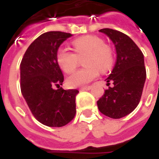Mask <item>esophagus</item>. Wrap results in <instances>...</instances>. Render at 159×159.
Returning <instances> with one entry per match:
<instances>
[{
    "mask_svg": "<svg viewBox=\"0 0 159 159\" xmlns=\"http://www.w3.org/2000/svg\"><path fill=\"white\" fill-rule=\"evenodd\" d=\"M92 89V88H91V87H84V88H81V89H80V90H90V89Z\"/></svg>",
    "mask_w": 159,
    "mask_h": 159,
    "instance_id": "1",
    "label": "esophagus"
}]
</instances>
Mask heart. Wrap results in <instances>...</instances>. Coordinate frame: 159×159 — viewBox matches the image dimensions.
<instances>
[{
    "label": "heart",
    "instance_id": "1",
    "mask_svg": "<svg viewBox=\"0 0 159 159\" xmlns=\"http://www.w3.org/2000/svg\"><path fill=\"white\" fill-rule=\"evenodd\" d=\"M75 54L67 48H60L57 51V62L59 67L66 73L76 69L78 57L87 55L84 60L83 69L77 70L68 77L66 82L70 88H80L94 80L101 71H107L112 67L114 53L104 40L95 35H87L72 41Z\"/></svg>",
    "mask_w": 159,
    "mask_h": 159
}]
</instances>
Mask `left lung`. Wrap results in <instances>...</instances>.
<instances>
[{
  "label": "left lung",
  "instance_id": "1",
  "mask_svg": "<svg viewBox=\"0 0 159 159\" xmlns=\"http://www.w3.org/2000/svg\"><path fill=\"white\" fill-rule=\"evenodd\" d=\"M106 35L114 44L117 60L111 73L107 78V85L113 81L97 101V106L102 114L111 119H120L131 113L141 100L146 70L144 57L137 45L125 34L104 28L99 31Z\"/></svg>",
  "mask_w": 159,
  "mask_h": 159
}]
</instances>
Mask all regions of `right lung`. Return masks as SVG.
Returning a JSON list of instances; mask_svg holds the SVG:
<instances>
[{
    "mask_svg": "<svg viewBox=\"0 0 159 159\" xmlns=\"http://www.w3.org/2000/svg\"><path fill=\"white\" fill-rule=\"evenodd\" d=\"M71 36L55 31L41 34L28 47L20 64L22 95L35 119L48 126H64L76 114L79 91L60 87L64 75L56 58L60 45Z\"/></svg>",
    "mask_w": 159,
    "mask_h": 159,
    "instance_id": "add662e5",
    "label": "right lung"
}]
</instances>
